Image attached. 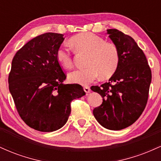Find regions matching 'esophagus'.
<instances>
[{
	"label": "esophagus",
	"mask_w": 161,
	"mask_h": 161,
	"mask_svg": "<svg viewBox=\"0 0 161 161\" xmlns=\"http://www.w3.org/2000/svg\"><path fill=\"white\" fill-rule=\"evenodd\" d=\"M83 88H84V91L86 93H88V92H90V88L89 86H84L83 87Z\"/></svg>",
	"instance_id": "1"
}]
</instances>
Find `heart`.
Wrapping results in <instances>:
<instances>
[{
  "instance_id": "1",
  "label": "heart",
  "mask_w": 161,
  "mask_h": 161,
  "mask_svg": "<svg viewBox=\"0 0 161 161\" xmlns=\"http://www.w3.org/2000/svg\"><path fill=\"white\" fill-rule=\"evenodd\" d=\"M69 44L77 53H88L86 60L87 66L69 73V79L72 82L88 85L99 75L102 79L109 78L117 69L120 55L117 46L113 42H105L104 38L92 32H84L70 38ZM56 58L64 69L73 67V56L66 47L57 49Z\"/></svg>"
}]
</instances>
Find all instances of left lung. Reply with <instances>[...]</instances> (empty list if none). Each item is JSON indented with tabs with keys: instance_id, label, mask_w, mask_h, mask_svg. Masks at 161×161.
Instances as JSON below:
<instances>
[{
	"instance_id": "left-lung-1",
	"label": "left lung",
	"mask_w": 161,
	"mask_h": 161,
	"mask_svg": "<svg viewBox=\"0 0 161 161\" xmlns=\"http://www.w3.org/2000/svg\"><path fill=\"white\" fill-rule=\"evenodd\" d=\"M108 34L117 46L120 60L109 82L91 87L103 98L93 114L104 128L120 130L133 124L145 110L151 70L145 53L132 37L115 29H108Z\"/></svg>"
}]
</instances>
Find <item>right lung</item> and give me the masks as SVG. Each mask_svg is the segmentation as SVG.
Instances as JSON below:
<instances>
[{"instance_id": "1", "label": "right lung", "mask_w": 161, "mask_h": 161, "mask_svg": "<svg viewBox=\"0 0 161 161\" xmlns=\"http://www.w3.org/2000/svg\"><path fill=\"white\" fill-rule=\"evenodd\" d=\"M64 35L47 32L32 38L14 57L9 90L21 119L40 132H53L66 124L72 101L85 95L79 84H63L66 78L56 58Z\"/></svg>"}]
</instances>
